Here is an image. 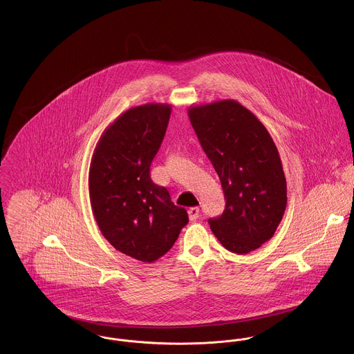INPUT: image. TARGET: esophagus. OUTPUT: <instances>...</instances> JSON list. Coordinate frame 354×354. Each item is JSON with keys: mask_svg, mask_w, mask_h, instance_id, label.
Masks as SVG:
<instances>
[{"mask_svg": "<svg viewBox=\"0 0 354 354\" xmlns=\"http://www.w3.org/2000/svg\"><path fill=\"white\" fill-rule=\"evenodd\" d=\"M199 216H201L199 207H190L189 209V218H190V221H196Z\"/></svg>", "mask_w": 354, "mask_h": 354, "instance_id": "esophagus-1", "label": "esophagus"}]
</instances>
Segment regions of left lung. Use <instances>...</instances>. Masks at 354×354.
<instances>
[{"mask_svg":"<svg viewBox=\"0 0 354 354\" xmlns=\"http://www.w3.org/2000/svg\"><path fill=\"white\" fill-rule=\"evenodd\" d=\"M191 125L219 176L226 207L209 219L227 250L246 254L272 239L287 206V182L272 137L234 100L189 108Z\"/></svg>","mask_w":354,"mask_h":354,"instance_id":"left-lung-1","label":"left lung"}]
</instances>
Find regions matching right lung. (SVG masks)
I'll use <instances>...</instances> for the list:
<instances>
[{
  "label": "right lung",
  "mask_w": 354,
  "mask_h": 354,
  "mask_svg": "<svg viewBox=\"0 0 354 354\" xmlns=\"http://www.w3.org/2000/svg\"><path fill=\"white\" fill-rule=\"evenodd\" d=\"M171 110L152 102L124 111L100 137L90 163V203L102 236L142 263L164 256L189 222L186 209L149 175Z\"/></svg>",
  "instance_id": "right-lung-1"
}]
</instances>
